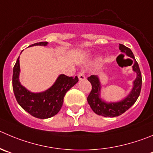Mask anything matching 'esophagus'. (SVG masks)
Wrapping results in <instances>:
<instances>
[{"label":"esophagus","instance_id":"1","mask_svg":"<svg viewBox=\"0 0 153 153\" xmlns=\"http://www.w3.org/2000/svg\"><path fill=\"white\" fill-rule=\"evenodd\" d=\"M78 78H79V81L84 80V79H85V74H84L83 73H79V74H78Z\"/></svg>","mask_w":153,"mask_h":153}]
</instances>
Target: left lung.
<instances>
[{
  "instance_id": "obj_1",
  "label": "left lung",
  "mask_w": 153,
  "mask_h": 153,
  "mask_svg": "<svg viewBox=\"0 0 153 153\" xmlns=\"http://www.w3.org/2000/svg\"><path fill=\"white\" fill-rule=\"evenodd\" d=\"M119 49L126 56L133 59L134 62L132 65V70L137 74L136 79L133 81V87L126 97L117 102L105 101L101 96V84L99 77L97 75H91L88 78V80L91 82L92 86L91 92L87 98L88 104L96 114L104 117H116L124 113L136 102L140 93L142 76L139 65L134 56L133 52L129 48L123 44H119Z\"/></svg>"
}]
</instances>
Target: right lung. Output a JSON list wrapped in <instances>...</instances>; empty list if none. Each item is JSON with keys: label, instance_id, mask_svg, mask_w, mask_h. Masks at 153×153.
<instances>
[{"label": "right lung", "instance_id": "right-lung-1", "mask_svg": "<svg viewBox=\"0 0 153 153\" xmlns=\"http://www.w3.org/2000/svg\"><path fill=\"white\" fill-rule=\"evenodd\" d=\"M48 42H40L34 46H47ZM22 53V52H21ZM19 57L17 59L13 71V90L18 104L31 116L38 119H48L57 114L63 105L64 97L67 91L79 81L78 77H69L60 74L53 85L41 92H32L19 81Z\"/></svg>", "mask_w": 153, "mask_h": 153}]
</instances>
